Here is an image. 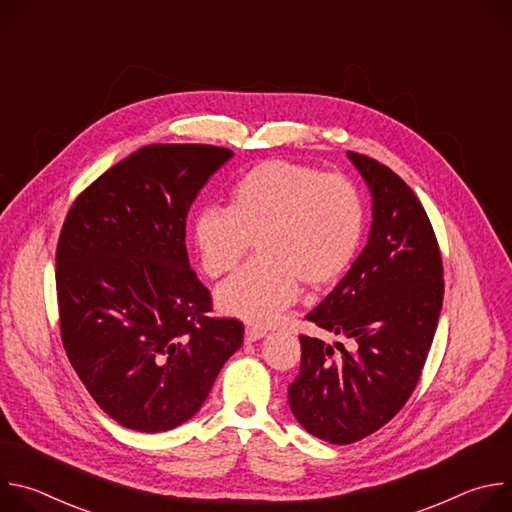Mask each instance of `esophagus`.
<instances>
[{
    "label": "esophagus",
    "instance_id": "obj_1",
    "mask_svg": "<svg viewBox=\"0 0 512 512\" xmlns=\"http://www.w3.org/2000/svg\"><path fill=\"white\" fill-rule=\"evenodd\" d=\"M265 334H267V332H265L263 328H253V326H247V328H245V342H247V344H251V342H257V340H261Z\"/></svg>",
    "mask_w": 512,
    "mask_h": 512
}]
</instances>
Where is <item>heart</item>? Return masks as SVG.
<instances>
[{"instance_id":"1","label":"heart","mask_w":512,"mask_h":512,"mask_svg":"<svg viewBox=\"0 0 512 512\" xmlns=\"http://www.w3.org/2000/svg\"><path fill=\"white\" fill-rule=\"evenodd\" d=\"M362 233V198L348 178L287 160L251 168L233 186L229 208L200 210L190 229L210 277L233 271L257 241L259 257L216 289L218 310L255 326L296 304L302 281L312 289L336 283Z\"/></svg>"}]
</instances>
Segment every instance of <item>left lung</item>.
Returning a JSON list of instances; mask_svg holds the SVG:
<instances>
[{"instance_id": "1", "label": "left lung", "mask_w": 512, "mask_h": 512, "mask_svg": "<svg viewBox=\"0 0 512 512\" xmlns=\"http://www.w3.org/2000/svg\"><path fill=\"white\" fill-rule=\"evenodd\" d=\"M369 186V241L306 320L352 338L356 350L300 336V375L289 409L330 444H354L391 421L413 393L444 302V267L429 218L413 190L387 166L346 154Z\"/></svg>"}]
</instances>
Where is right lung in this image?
<instances>
[{
	"instance_id": "add662e5",
	"label": "right lung",
	"mask_w": 512,
	"mask_h": 512,
	"mask_svg": "<svg viewBox=\"0 0 512 512\" xmlns=\"http://www.w3.org/2000/svg\"><path fill=\"white\" fill-rule=\"evenodd\" d=\"M235 154L148 145L99 176L68 210L56 249L60 336L72 369L119 425L158 433L186 423L243 324L214 320L186 253V216Z\"/></svg>"
}]
</instances>
